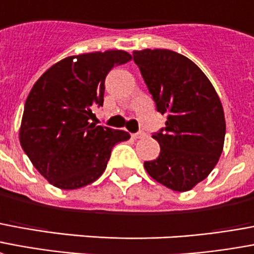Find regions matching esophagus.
<instances>
[{
	"label": "esophagus",
	"mask_w": 254,
	"mask_h": 254,
	"mask_svg": "<svg viewBox=\"0 0 254 254\" xmlns=\"http://www.w3.org/2000/svg\"><path fill=\"white\" fill-rule=\"evenodd\" d=\"M146 134L144 132H137V133H133L132 134V137L134 138V140H137V138H144Z\"/></svg>",
	"instance_id": "obj_1"
}]
</instances>
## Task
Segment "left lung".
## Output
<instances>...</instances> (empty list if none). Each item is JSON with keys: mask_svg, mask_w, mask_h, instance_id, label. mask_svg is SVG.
<instances>
[{"mask_svg": "<svg viewBox=\"0 0 254 254\" xmlns=\"http://www.w3.org/2000/svg\"><path fill=\"white\" fill-rule=\"evenodd\" d=\"M133 60L156 110L167 114L165 127L152 134L160 155L144 167L165 187L189 191L207 178L222 153L226 133L222 103L202 69L175 51H134Z\"/></svg>", "mask_w": 254, "mask_h": 254, "instance_id": "8db88e82", "label": "left lung"}]
</instances>
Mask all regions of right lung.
Segmentation results:
<instances>
[{"mask_svg":"<svg viewBox=\"0 0 254 254\" xmlns=\"http://www.w3.org/2000/svg\"><path fill=\"white\" fill-rule=\"evenodd\" d=\"M132 59L125 51L68 56L41 75L24 106L20 144L32 164L62 190L87 186L103 174L113 146L127 141L124 130L91 124L103 105L105 79Z\"/></svg>","mask_w":254,"mask_h":254,"instance_id":"1","label":"right lung"}]
</instances>
